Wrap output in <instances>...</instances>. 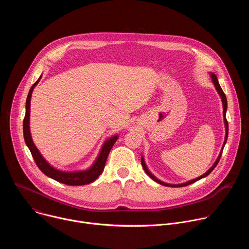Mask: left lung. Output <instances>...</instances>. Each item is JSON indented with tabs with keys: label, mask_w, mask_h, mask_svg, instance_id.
Returning <instances> with one entry per match:
<instances>
[{
	"label": "left lung",
	"mask_w": 249,
	"mask_h": 249,
	"mask_svg": "<svg viewBox=\"0 0 249 249\" xmlns=\"http://www.w3.org/2000/svg\"><path fill=\"white\" fill-rule=\"evenodd\" d=\"M209 75H210V78H211L213 84H214L215 89H216V90L218 91V93H219V95H220V97H221V99H222V103H223V110H224V111H223V116H224V123H225L226 134H225V141H224L223 147H222V149H221V152H220V154H219V156H218L216 161H215L214 163H213V165H212L204 174H202V175L199 176V177H196V178H194V179H191V180H189V181H186V182H183V183H180V184H169V183L163 182V181L160 180L159 178H157V177L149 170V168H148V166H147V164H146V162H145L144 156L142 155V157H141V162H142V166H143L145 172L151 177L152 179H154L156 182H158V183H160V184H161V185L168 186V187H182V186H186V185H189V184H191V183H194V182H196V181H198V180L204 178V177L208 176V175L212 172V170L217 166V164H218V162H219V160H220V159H221V156H222L224 147H225V145H226V143H227V140H228V134H229V125H228V121H227V118H226V113H227V108H228V102H227L226 94L224 93V91H223V89H222V88H221V86H220V84H219V81H218L217 76H216L214 73H212V72H210Z\"/></svg>",
	"instance_id": "1"
}]
</instances>
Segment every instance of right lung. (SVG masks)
<instances>
[{"instance_id": "obj_1", "label": "right lung", "mask_w": 249, "mask_h": 249, "mask_svg": "<svg viewBox=\"0 0 249 249\" xmlns=\"http://www.w3.org/2000/svg\"><path fill=\"white\" fill-rule=\"evenodd\" d=\"M42 75L39 77V79L33 84V86L30 88L27 98H26V103H25V116L23 119V137L25 144L27 148L29 149L35 162H36L37 166L39 169L50 178L67 184V185H72V186H77V185H86L89 183H91L94 181L97 177L101 174V172L104 169L106 160H107L108 154L110 150L112 149L113 145L115 144V142L118 139V135H113L109 137L108 139H106L104 141L103 145L101 146V149L95 159V160L92 162V164L87 168V169H82V170H74V171H68V170H62L59 168L54 167L51 165L41 155L39 150L35 146L33 143V140L31 137L30 133V126H29V120H30V100H31V95L33 92L34 88L37 86L41 79Z\"/></svg>"}]
</instances>
